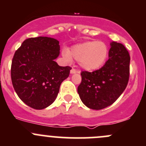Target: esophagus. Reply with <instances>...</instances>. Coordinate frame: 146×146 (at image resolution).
<instances>
[{
    "instance_id": "esophagus-1",
    "label": "esophagus",
    "mask_w": 146,
    "mask_h": 146,
    "mask_svg": "<svg viewBox=\"0 0 146 146\" xmlns=\"http://www.w3.org/2000/svg\"><path fill=\"white\" fill-rule=\"evenodd\" d=\"M70 73L71 74H76V73H80V72L79 71H77L75 69H72L70 70Z\"/></svg>"
}]
</instances>
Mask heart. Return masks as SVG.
<instances>
[{
  "label": "heart",
  "mask_w": 146,
  "mask_h": 146,
  "mask_svg": "<svg viewBox=\"0 0 146 146\" xmlns=\"http://www.w3.org/2000/svg\"><path fill=\"white\" fill-rule=\"evenodd\" d=\"M108 55V48L102 41H90L74 45L70 51L64 48L62 56L68 62L72 57L79 61L80 66L86 71H94L104 64Z\"/></svg>",
  "instance_id": "b5f03b06"
}]
</instances>
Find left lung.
Segmentation results:
<instances>
[{"label":"left lung","instance_id":"obj_1","mask_svg":"<svg viewBox=\"0 0 146 146\" xmlns=\"http://www.w3.org/2000/svg\"><path fill=\"white\" fill-rule=\"evenodd\" d=\"M130 60L125 47L112 41L104 66L92 72H81L77 92L83 104L90 109L101 110L115 102L127 87Z\"/></svg>","mask_w":146,"mask_h":146}]
</instances>
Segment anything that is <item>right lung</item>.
<instances>
[{"mask_svg":"<svg viewBox=\"0 0 146 146\" xmlns=\"http://www.w3.org/2000/svg\"><path fill=\"white\" fill-rule=\"evenodd\" d=\"M59 51L58 40L39 36L25 40L15 52L11 70L12 84L28 106L42 110L56 100L61 84L72 69L55 62Z\"/></svg>","mask_w":146,"mask_h":146,"instance_id":"1","label":"right lung"}]
</instances>
